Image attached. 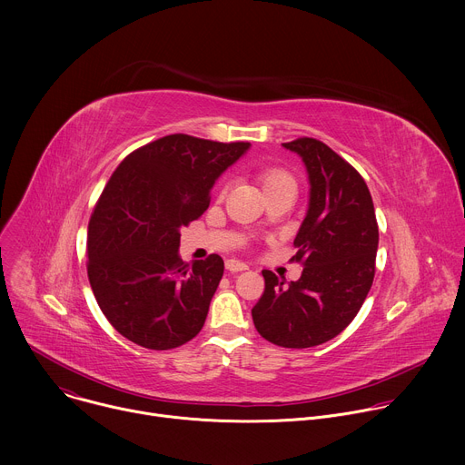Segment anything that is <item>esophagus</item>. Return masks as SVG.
I'll list each match as a JSON object with an SVG mask.
<instances>
[{
  "instance_id": "obj_1",
  "label": "esophagus",
  "mask_w": 465,
  "mask_h": 465,
  "mask_svg": "<svg viewBox=\"0 0 465 465\" xmlns=\"http://www.w3.org/2000/svg\"><path fill=\"white\" fill-rule=\"evenodd\" d=\"M226 269H228L230 272H242V271L248 269V264L242 262V261H239V259H228V261H226Z\"/></svg>"
}]
</instances>
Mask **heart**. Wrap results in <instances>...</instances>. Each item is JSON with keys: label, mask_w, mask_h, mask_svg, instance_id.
I'll return each instance as SVG.
<instances>
[{"label": "heart", "mask_w": 465, "mask_h": 465, "mask_svg": "<svg viewBox=\"0 0 465 465\" xmlns=\"http://www.w3.org/2000/svg\"><path fill=\"white\" fill-rule=\"evenodd\" d=\"M259 180H261V185H262L264 193L271 191V189H276V187H283V185H294L296 187L294 178L287 171H282V169L261 171Z\"/></svg>", "instance_id": "obj_1"}]
</instances>
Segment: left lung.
Wrapping results in <instances>:
<instances>
[{"instance_id": "left-lung-1", "label": "left lung", "mask_w": 465, "mask_h": 465, "mask_svg": "<svg viewBox=\"0 0 465 465\" xmlns=\"http://www.w3.org/2000/svg\"><path fill=\"white\" fill-rule=\"evenodd\" d=\"M309 178V206L296 233L298 282L262 271L264 292L252 309L262 339L312 348L335 339L362 307L375 276L379 228L370 189L335 151L312 138L283 143Z\"/></svg>"}]
</instances>
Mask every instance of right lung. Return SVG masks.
Returning <instances> with one entry per match:
<instances>
[{"mask_svg":"<svg viewBox=\"0 0 465 465\" xmlns=\"http://www.w3.org/2000/svg\"><path fill=\"white\" fill-rule=\"evenodd\" d=\"M248 149L171 134L114 171L88 224V280L103 314L130 342L173 350L203 329L224 261L213 253L183 262L180 230L208 210L215 182Z\"/></svg>","mask_w":465,"mask_h":465,"instance_id":"1","label":"right lung"}]
</instances>
